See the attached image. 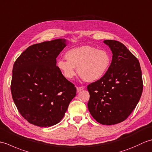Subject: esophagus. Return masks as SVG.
<instances>
[{
	"instance_id": "esophagus-1",
	"label": "esophagus",
	"mask_w": 152,
	"mask_h": 152,
	"mask_svg": "<svg viewBox=\"0 0 152 152\" xmlns=\"http://www.w3.org/2000/svg\"><path fill=\"white\" fill-rule=\"evenodd\" d=\"M77 91L79 92L80 91H82V90H83V89H84V87L83 86H81V87H77Z\"/></svg>"
}]
</instances>
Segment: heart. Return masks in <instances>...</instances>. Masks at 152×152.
<instances>
[{
	"instance_id": "1",
	"label": "heart",
	"mask_w": 152,
	"mask_h": 152,
	"mask_svg": "<svg viewBox=\"0 0 152 152\" xmlns=\"http://www.w3.org/2000/svg\"><path fill=\"white\" fill-rule=\"evenodd\" d=\"M66 60L57 61V67L64 78L72 80L78 72L88 82L102 78L108 70L111 57L107 51L89 46L73 48L65 53Z\"/></svg>"
}]
</instances>
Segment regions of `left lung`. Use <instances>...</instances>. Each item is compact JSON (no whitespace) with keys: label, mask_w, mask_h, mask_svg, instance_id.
<instances>
[{"label":"left lung","mask_w":152,"mask_h":152,"mask_svg":"<svg viewBox=\"0 0 152 152\" xmlns=\"http://www.w3.org/2000/svg\"><path fill=\"white\" fill-rule=\"evenodd\" d=\"M112 59L102 78L87 87L88 107L99 124L111 125L127 119L136 107L143 90L139 61L120 42L106 40Z\"/></svg>","instance_id":"left-lung-1"}]
</instances>
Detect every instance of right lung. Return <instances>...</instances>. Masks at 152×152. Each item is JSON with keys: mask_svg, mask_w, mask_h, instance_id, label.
Returning a JSON list of instances; mask_svg holds the SVG:
<instances>
[{"mask_svg": "<svg viewBox=\"0 0 152 152\" xmlns=\"http://www.w3.org/2000/svg\"><path fill=\"white\" fill-rule=\"evenodd\" d=\"M66 46L56 39L33 44L15 61L11 93L19 112L28 123L50 127L60 122L76 88L58 70L56 58Z\"/></svg>", "mask_w": 152, "mask_h": 152, "instance_id": "obj_1", "label": "right lung"}]
</instances>
